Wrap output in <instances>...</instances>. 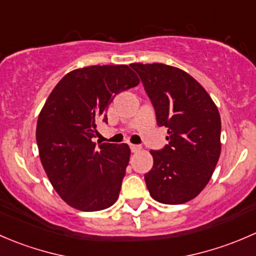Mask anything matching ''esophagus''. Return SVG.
Here are the masks:
<instances>
[{"instance_id":"1","label":"esophagus","mask_w":256,"mask_h":256,"mask_svg":"<svg viewBox=\"0 0 256 256\" xmlns=\"http://www.w3.org/2000/svg\"><path fill=\"white\" fill-rule=\"evenodd\" d=\"M130 148H131V151H132L134 154H135V152L140 151L141 146H138V144H130Z\"/></svg>"}]
</instances>
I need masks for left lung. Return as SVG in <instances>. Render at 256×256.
Returning a JSON list of instances; mask_svg holds the SVG:
<instances>
[{
	"mask_svg": "<svg viewBox=\"0 0 256 256\" xmlns=\"http://www.w3.org/2000/svg\"><path fill=\"white\" fill-rule=\"evenodd\" d=\"M154 104L157 125L168 128V144L150 151L154 167L147 190L164 204H183L208 184L220 156V115L204 88L176 66L132 63Z\"/></svg>",
	"mask_w": 256,
	"mask_h": 256,
	"instance_id": "8db88e82",
	"label": "left lung"
}]
</instances>
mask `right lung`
Returning a JSON list of instances; mask_svg holds the SVG:
<instances>
[{
	"label": "right lung",
	"mask_w": 256,
	"mask_h": 256,
	"mask_svg": "<svg viewBox=\"0 0 256 256\" xmlns=\"http://www.w3.org/2000/svg\"><path fill=\"white\" fill-rule=\"evenodd\" d=\"M140 79L125 64L92 66L69 72L46 100L36 138L40 162L62 200L82 212L112 207L118 200L130 161L128 144L92 138L116 94Z\"/></svg>",
	"instance_id": "obj_1"
}]
</instances>
